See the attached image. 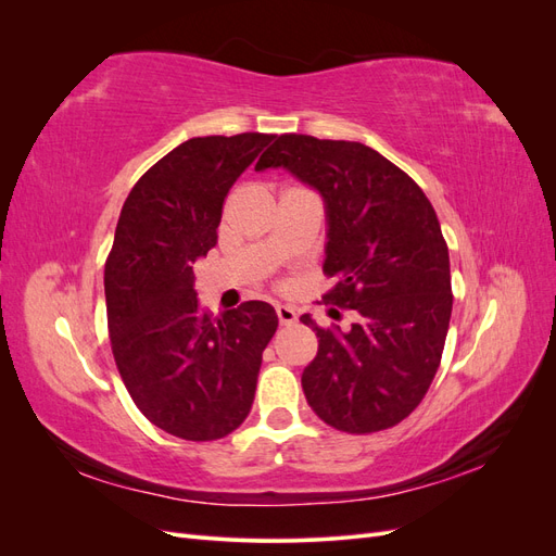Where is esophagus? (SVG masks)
I'll use <instances>...</instances> for the list:
<instances>
[{"label": "esophagus", "instance_id": "esophagus-1", "mask_svg": "<svg viewBox=\"0 0 556 556\" xmlns=\"http://www.w3.org/2000/svg\"><path fill=\"white\" fill-rule=\"evenodd\" d=\"M276 313H278V319H280L282 327L296 323V311L292 306H288V304H278Z\"/></svg>", "mask_w": 556, "mask_h": 556}]
</instances>
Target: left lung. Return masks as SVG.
Here are the masks:
<instances>
[{
    "mask_svg": "<svg viewBox=\"0 0 556 556\" xmlns=\"http://www.w3.org/2000/svg\"><path fill=\"white\" fill-rule=\"evenodd\" d=\"M290 172L325 201L323 296L355 308L350 331L301 323L319 339L301 387L319 419L339 431L399 425L439 371L452 315L450 255L441 223L419 185L378 150L357 141L282 134L255 172Z\"/></svg>",
    "mask_w": 556,
    "mask_h": 556,
    "instance_id": "left-lung-1",
    "label": "left lung"
}]
</instances>
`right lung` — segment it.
Listing matches in <instances>:
<instances>
[{"label":"right lung","mask_w":556,"mask_h":556,"mask_svg":"<svg viewBox=\"0 0 556 556\" xmlns=\"http://www.w3.org/2000/svg\"><path fill=\"white\" fill-rule=\"evenodd\" d=\"M271 141L250 131L180 143L134 185L115 227L104 292L117 371L150 422L185 441L243 422L278 329L266 301L211 317L192 274L217 243L229 188Z\"/></svg>","instance_id":"right-lung-1"}]
</instances>
